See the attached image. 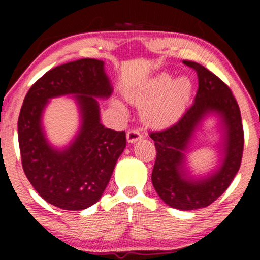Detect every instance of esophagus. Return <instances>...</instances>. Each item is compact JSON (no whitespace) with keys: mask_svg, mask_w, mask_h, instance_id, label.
<instances>
[{"mask_svg":"<svg viewBox=\"0 0 260 260\" xmlns=\"http://www.w3.org/2000/svg\"><path fill=\"white\" fill-rule=\"evenodd\" d=\"M143 136L138 129H129L127 132V140L128 143H136L137 140L142 139Z\"/></svg>","mask_w":260,"mask_h":260,"instance_id":"esophagus-1","label":"esophagus"}]
</instances>
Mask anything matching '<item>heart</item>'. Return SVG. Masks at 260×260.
Instances as JSON below:
<instances>
[{
	"instance_id": "1",
	"label": "heart",
	"mask_w": 260,
	"mask_h": 260,
	"mask_svg": "<svg viewBox=\"0 0 260 260\" xmlns=\"http://www.w3.org/2000/svg\"><path fill=\"white\" fill-rule=\"evenodd\" d=\"M192 94V83L186 77L172 80L168 73L159 74L132 99L142 107L145 123L166 127L175 123L184 112Z\"/></svg>"
}]
</instances>
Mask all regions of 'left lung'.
<instances>
[{
	"label": "left lung",
	"instance_id": "1",
	"mask_svg": "<svg viewBox=\"0 0 260 260\" xmlns=\"http://www.w3.org/2000/svg\"><path fill=\"white\" fill-rule=\"evenodd\" d=\"M198 76L194 103L171 127L150 132L155 142V160L151 181L156 193L169 207L196 210L215 202L228 189L242 161L244 134L240 107L231 89L219 77L193 61H183ZM222 116L226 127L225 159L215 174L203 180L187 179L183 171V151L195 127L207 113Z\"/></svg>",
	"mask_w": 260,
	"mask_h": 260
}]
</instances>
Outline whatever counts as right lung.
<instances>
[{
    "instance_id": "1",
    "label": "right lung",
    "mask_w": 260,
    "mask_h": 260,
    "mask_svg": "<svg viewBox=\"0 0 260 260\" xmlns=\"http://www.w3.org/2000/svg\"><path fill=\"white\" fill-rule=\"evenodd\" d=\"M112 92L104 62L82 58L47 71L26 92L19 118L18 142L24 174L41 198L64 210H83L103 196L126 148V132L100 123L96 98ZM76 95L82 111L79 137L66 151L49 147L41 128L47 100Z\"/></svg>"
}]
</instances>
